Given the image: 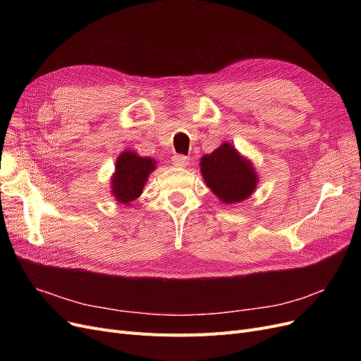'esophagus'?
I'll return each mask as SVG.
<instances>
[{
    "label": "esophagus",
    "instance_id": "obj_1",
    "mask_svg": "<svg viewBox=\"0 0 361 361\" xmlns=\"http://www.w3.org/2000/svg\"><path fill=\"white\" fill-rule=\"evenodd\" d=\"M188 162H190V158L185 157V155H176V157H173V164L176 166L184 168V166L188 165Z\"/></svg>",
    "mask_w": 361,
    "mask_h": 361
}]
</instances>
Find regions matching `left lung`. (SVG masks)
I'll use <instances>...</instances> for the list:
<instances>
[{"instance_id": "1", "label": "left lung", "mask_w": 361, "mask_h": 361, "mask_svg": "<svg viewBox=\"0 0 361 361\" xmlns=\"http://www.w3.org/2000/svg\"><path fill=\"white\" fill-rule=\"evenodd\" d=\"M200 173L206 185L225 204L250 197L259 181L252 162L230 143H222L211 155H203Z\"/></svg>"}]
</instances>
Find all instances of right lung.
<instances>
[{"instance_id": "obj_1", "label": "right lung", "mask_w": 361, "mask_h": 361, "mask_svg": "<svg viewBox=\"0 0 361 361\" xmlns=\"http://www.w3.org/2000/svg\"><path fill=\"white\" fill-rule=\"evenodd\" d=\"M155 165V159L139 157L136 152L131 150L123 152L116 161V173L111 178V195L117 202L128 206L142 195Z\"/></svg>"}]
</instances>
